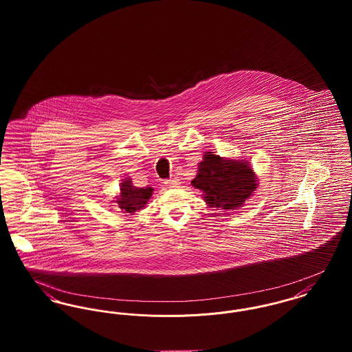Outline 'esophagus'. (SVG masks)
<instances>
[{"instance_id": "34e87169", "label": "esophagus", "mask_w": 352, "mask_h": 352, "mask_svg": "<svg viewBox=\"0 0 352 352\" xmlns=\"http://www.w3.org/2000/svg\"><path fill=\"white\" fill-rule=\"evenodd\" d=\"M165 184L170 187V188H175V187H178V179L177 178H173V179H168V181H165Z\"/></svg>"}]
</instances>
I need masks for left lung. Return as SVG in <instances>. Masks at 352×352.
Returning <instances> with one entry per match:
<instances>
[{"mask_svg": "<svg viewBox=\"0 0 352 352\" xmlns=\"http://www.w3.org/2000/svg\"><path fill=\"white\" fill-rule=\"evenodd\" d=\"M191 184L201 190L208 207L234 211L251 198L258 187V179L245 160L226 158L214 151H206Z\"/></svg>", "mask_w": 352, "mask_h": 352, "instance_id": "obj_1", "label": "left lung"}]
</instances>
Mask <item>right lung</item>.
<instances>
[{
	"label": "right lung",
	"instance_id": "right-lung-1",
	"mask_svg": "<svg viewBox=\"0 0 352 352\" xmlns=\"http://www.w3.org/2000/svg\"><path fill=\"white\" fill-rule=\"evenodd\" d=\"M153 195V187H135L131 178H124L120 184V192L115 198V203L122 214L134 215V212L142 210Z\"/></svg>",
	"mask_w": 352,
	"mask_h": 352
}]
</instances>
